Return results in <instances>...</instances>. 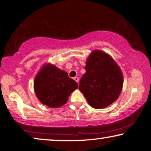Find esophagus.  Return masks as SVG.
Listing matches in <instances>:
<instances>
[{"instance_id": "obj_1", "label": "esophagus", "mask_w": 151, "mask_h": 151, "mask_svg": "<svg viewBox=\"0 0 151 151\" xmlns=\"http://www.w3.org/2000/svg\"><path fill=\"white\" fill-rule=\"evenodd\" d=\"M74 81H77V82L78 83V82H79V78H78L77 77H74Z\"/></svg>"}]
</instances>
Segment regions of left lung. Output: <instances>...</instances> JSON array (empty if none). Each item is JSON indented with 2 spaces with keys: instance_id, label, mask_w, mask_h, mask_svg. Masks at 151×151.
<instances>
[{
  "instance_id": "left-lung-1",
  "label": "left lung",
  "mask_w": 151,
  "mask_h": 151,
  "mask_svg": "<svg viewBox=\"0 0 151 151\" xmlns=\"http://www.w3.org/2000/svg\"><path fill=\"white\" fill-rule=\"evenodd\" d=\"M86 73L79 89L88 104L94 109H104L117 100L124 84L122 71L109 54L95 50L86 59Z\"/></svg>"
}]
</instances>
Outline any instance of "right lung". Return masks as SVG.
<instances>
[{
  "mask_svg": "<svg viewBox=\"0 0 151 151\" xmlns=\"http://www.w3.org/2000/svg\"><path fill=\"white\" fill-rule=\"evenodd\" d=\"M78 88L75 81L65 71L45 63L35 76L34 90L39 101L50 108L65 104L72 92Z\"/></svg>",
  "mask_w": 151,
  "mask_h": 151,
  "instance_id": "obj_1",
  "label": "right lung"
}]
</instances>
